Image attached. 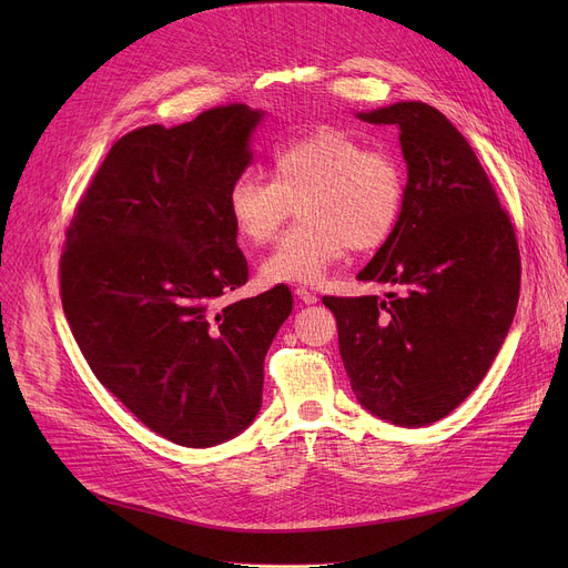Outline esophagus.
<instances>
[{"label":"esophagus","mask_w":568,"mask_h":568,"mask_svg":"<svg viewBox=\"0 0 568 568\" xmlns=\"http://www.w3.org/2000/svg\"><path fill=\"white\" fill-rule=\"evenodd\" d=\"M294 294H296V300H302L304 304H317V294L306 287H296Z\"/></svg>","instance_id":"esophagus-1"}]
</instances>
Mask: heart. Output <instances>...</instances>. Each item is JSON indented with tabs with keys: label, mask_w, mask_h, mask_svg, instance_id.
I'll list each match as a JSON object with an SVG mask.
<instances>
[{
	"label": "heart",
	"mask_w": 568,
	"mask_h": 568,
	"mask_svg": "<svg viewBox=\"0 0 568 568\" xmlns=\"http://www.w3.org/2000/svg\"><path fill=\"white\" fill-rule=\"evenodd\" d=\"M272 179L239 174L227 214L242 242H274L296 204L302 225L262 262L266 283H320L347 251L368 253L389 242L405 206L400 161L336 126H322L278 146Z\"/></svg>",
	"instance_id": "heart-1"
}]
</instances>
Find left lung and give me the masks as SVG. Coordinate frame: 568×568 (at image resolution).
<instances>
[{
	"mask_svg": "<svg viewBox=\"0 0 568 568\" xmlns=\"http://www.w3.org/2000/svg\"><path fill=\"white\" fill-rule=\"evenodd\" d=\"M400 129L403 216L359 281L386 296H322L338 324L352 392L379 419L422 428L454 412L488 373L516 315L514 223L460 131L407 101L359 114Z\"/></svg>",
	"mask_w": 568,
	"mask_h": 568,
	"instance_id": "left-lung-1",
	"label": "left lung"
}]
</instances>
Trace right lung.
Masks as SVG:
<instances>
[{"instance_id": "add662e5", "label": "right lung", "mask_w": 568, "mask_h": 568, "mask_svg": "<svg viewBox=\"0 0 568 568\" xmlns=\"http://www.w3.org/2000/svg\"><path fill=\"white\" fill-rule=\"evenodd\" d=\"M260 116L230 103L119 138L59 257V294L89 368L149 430L191 449L255 419L266 349L292 313L287 285L223 302L248 281L227 191L251 165Z\"/></svg>"}]
</instances>
